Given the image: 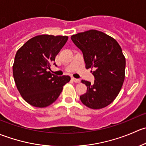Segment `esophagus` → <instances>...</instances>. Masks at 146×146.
Instances as JSON below:
<instances>
[{
    "label": "esophagus",
    "mask_w": 146,
    "mask_h": 146,
    "mask_svg": "<svg viewBox=\"0 0 146 146\" xmlns=\"http://www.w3.org/2000/svg\"><path fill=\"white\" fill-rule=\"evenodd\" d=\"M71 80H73V82H76V83H79V82H80V80H79V79H77V78H72Z\"/></svg>",
    "instance_id": "esophagus-1"
}]
</instances>
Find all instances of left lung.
Returning <instances> with one entry per match:
<instances>
[{"label":"left lung","mask_w":146,"mask_h":146,"mask_svg":"<svg viewBox=\"0 0 146 146\" xmlns=\"http://www.w3.org/2000/svg\"><path fill=\"white\" fill-rule=\"evenodd\" d=\"M83 54L85 67L95 68V82L82 80L87 92L80 97L82 104L93 110L104 108L115 100L125 78L126 59L118 42L100 31L91 29L72 35Z\"/></svg>","instance_id":"left-lung-1"}]
</instances>
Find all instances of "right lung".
I'll return each mask as SVG.
<instances>
[{"label":"right lung","instance_id":"obj_1","mask_svg":"<svg viewBox=\"0 0 146 146\" xmlns=\"http://www.w3.org/2000/svg\"><path fill=\"white\" fill-rule=\"evenodd\" d=\"M68 39L67 36L38 35L29 39L16 53L13 66L15 82L30 105L40 108L49 106L70 81V76L58 77L48 70Z\"/></svg>","mask_w":146,"mask_h":146}]
</instances>
